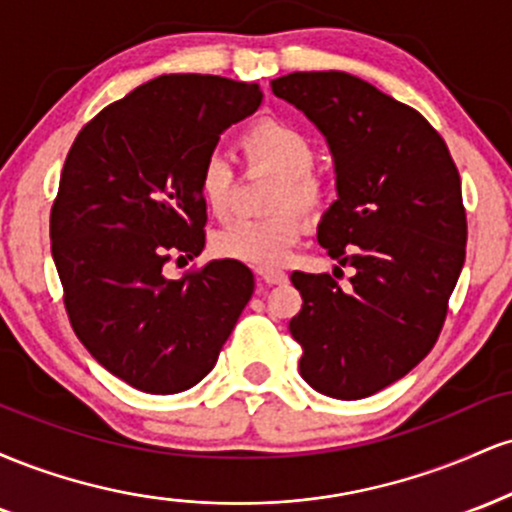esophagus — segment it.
Instances as JSON below:
<instances>
[{
    "instance_id": "obj_1",
    "label": "esophagus",
    "mask_w": 512,
    "mask_h": 512,
    "mask_svg": "<svg viewBox=\"0 0 512 512\" xmlns=\"http://www.w3.org/2000/svg\"><path fill=\"white\" fill-rule=\"evenodd\" d=\"M255 272L264 284H286V279H289L286 272H281V269H274V267H257Z\"/></svg>"
}]
</instances>
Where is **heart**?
<instances>
[{
    "instance_id": "b5f03b06",
    "label": "heart",
    "mask_w": 512,
    "mask_h": 512,
    "mask_svg": "<svg viewBox=\"0 0 512 512\" xmlns=\"http://www.w3.org/2000/svg\"><path fill=\"white\" fill-rule=\"evenodd\" d=\"M240 151L248 166L264 168L276 175L269 192L272 216L240 219L216 233V255L252 267H276L305 231V216H317L332 195L330 178L315 163V144L293 122L262 117L240 134ZM199 195L216 219H226L233 207L236 173L221 156H209L199 170Z\"/></svg>"
}]
</instances>
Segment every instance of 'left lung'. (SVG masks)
Returning <instances> with one entry per match:
<instances>
[{
  "mask_svg": "<svg viewBox=\"0 0 512 512\" xmlns=\"http://www.w3.org/2000/svg\"><path fill=\"white\" fill-rule=\"evenodd\" d=\"M274 96L303 110L327 137L339 199L317 243L354 266L293 272L301 313L303 380L334 399H363L404 378L438 342L464 264L467 211L448 144L419 110L346 72H293Z\"/></svg>",
  "mask_w": 512,
  "mask_h": 512,
  "instance_id": "8db88e82",
  "label": "left lung"
}]
</instances>
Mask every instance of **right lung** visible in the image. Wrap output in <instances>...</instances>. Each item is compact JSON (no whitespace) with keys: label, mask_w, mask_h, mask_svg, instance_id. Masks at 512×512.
<instances>
[{"label":"right lung","mask_w":512,"mask_h":512,"mask_svg":"<svg viewBox=\"0 0 512 512\" xmlns=\"http://www.w3.org/2000/svg\"><path fill=\"white\" fill-rule=\"evenodd\" d=\"M260 103L257 84L158 76L86 122L64 161L50 240L69 322L105 370L149 395L199 383L255 289L238 260L182 279L163 267L204 250L199 170Z\"/></svg>","instance_id":"obj_1"}]
</instances>
